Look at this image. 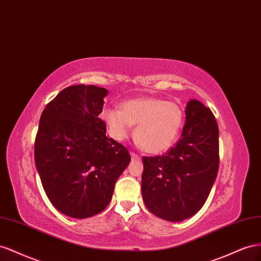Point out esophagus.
<instances>
[{
    "label": "esophagus",
    "instance_id": "esophagus-1",
    "mask_svg": "<svg viewBox=\"0 0 261 261\" xmlns=\"http://www.w3.org/2000/svg\"><path fill=\"white\" fill-rule=\"evenodd\" d=\"M130 155H131V158H132L133 160H140V155L137 154V153H135V152H131Z\"/></svg>",
    "mask_w": 261,
    "mask_h": 261
}]
</instances>
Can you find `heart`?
<instances>
[{
	"mask_svg": "<svg viewBox=\"0 0 261 261\" xmlns=\"http://www.w3.org/2000/svg\"><path fill=\"white\" fill-rule=\"evenodd\" d=\"M101 117L110 135L118 141L128 138L132 124H138L135 133L137 143L152 154L163 153L172 147L185 121V113L179 105L152 97L124 101L121 110L105 108Z\"/></svg>",
	"mask_w": 261,
	"mask_h": 261,
	"instance_id": "obj_1",
	"label": "heart"
}]
</instances>
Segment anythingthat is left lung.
<instances>
[{
    "label": "left lung",
    "instance_id": "8db88e82",
    "mask_svg": "<svg viewBox=\"0 0 261 261\" xmlns=\"http://www.w3.org/2000/svg\"><path fill=\"white\" fill-rule=\"evenodd\" d=\"M180 139L164 155L143 156L141 188L148 211L166 221L203 206L219 170V126L210 108L188 101Z\"/></svg>",
    "mask_w": 261,
    "mask_h": 261
}]
</instances>
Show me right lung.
I'll return each mask as SVG.
<instances>
[{
	"label": "right lung",
	"instance_id": "add662e5",
	"mask_svg": "<svg viewBox=\"0 0 261 261\" xmlns=\"http://www.w3.org/2000/svg\"><path fill=\"white\" fill-rule=\"evenodd\" d=\"M106 88L72 85L43 109L35 163L50 202L75 219L106 209L115 184L129 165L128 148L106 136L99 118Z\"/></svg>",
	"mask_w": 261,
	"mask_h": 261
}]
</instances>
